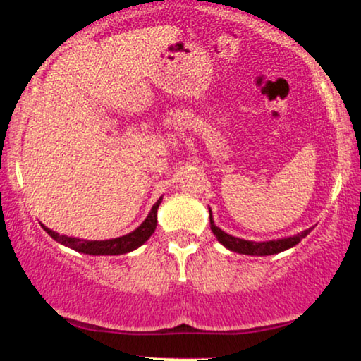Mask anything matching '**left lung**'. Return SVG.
Wrapping results in <instances>:
<instances>
[{"label": "left lung", "mask_w": 361, "mask_h": 361, "mask_svg": "<svg viewBox=\"0 0 361 361\" xmlns=\"http://www.w3.org/2000/svg\"><path fill=\"white\" fill-rule=\"evenodd\" d=\"M209 223H211V231L218 241L223 244L226 249L229 251L238 252V254H246V256H271V254H279L282 251H287V249L297 246L300 243V239H304L307 234L310 233V229L302 231V233L295 234V236L290 238H282V239H272V241H247V239H241V238H234L231 234L224 233L223 229L218 228L213 221V214H211L209 209Z\"/></svg>", "instance_id": "obj_1"}]
</instances>
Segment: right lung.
Wrapping results in <instances>:
<instances>
[{
    "mask_svg": "<svg viewBox=\"0 0 361 361\" xmlns=\"http://www.w3.org/2000/svg\"><path fill=\"white\" fill-rule=\"evenodd\" d=\"M163 196L152 206L150 213L145 218V221L138 226L135 231L125 234V236L114 238V239H105V241H87V239H79L72 236H64V234L56 233L49 228H46L44 224H41L42 228L54 241L61 243L62 246H67L74 249L77 252L89 254V256H118V254H127L130 251H135L137 247H140L143 243H147L157 228V211L158 206L161 204Z\"/></svg>",
    "mask_w": 361,
    "mask_h": 361,
    "instance_id": "obj_1",
    "label": "right lung"
}]
</instances>
